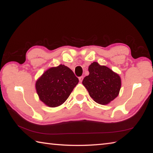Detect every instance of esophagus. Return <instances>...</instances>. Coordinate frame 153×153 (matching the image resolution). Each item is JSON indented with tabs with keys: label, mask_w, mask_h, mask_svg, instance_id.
<instances>
[{
	"label": "esophagus",
	"mask_w": 153,
	"mask_h": 153,
	"mask_svg": "<svg viewBox=\"0 0 153 153\" xmlns=\"http://www.w3.org/2000/svg\"><path fill=\"white\" fill-rule=\"evenodd\" d=\"M83 78H84V77H83V76H81V77H79V82H82Z\"/></svg>",
	"instance_id": "1"
}]
</instances>
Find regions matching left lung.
Masks as SVG:
<instances>
[{
  "label": "left lung",
  "mask_w": 153,
  "mask_h": 153,
  "mask_svg": "<svg viewBox=\"0 0 153 153\" xmlns=\"http://www.w3.org/2000/svg\"><path fill=\"white\" fill-rule=\"evenodd\" d=\"M89 75L82 84L96 102L107 105L117 97L121 88V78L108 67L93 62L88 67Z\"/></svg>",
  "instance_id": "obj_1"
}]
</instances>
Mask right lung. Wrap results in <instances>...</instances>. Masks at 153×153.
Masks as SVG:
<instances>
[{"mask_svg":"<svg viewBox=\"0 0 153 153\" xmlns=\"http://www.w3.org/2000/svg\"><path fill=\"white\" fill-rule=\"evenodd\" d=\"M79 79L64 65L47 69L36 82L40 100L50 107L61 105L68 98Z\"/></svg>","mask_w":153,"mask_h":153,"instance_id":"right-lung-1","label":"right lung"}]
</instances>
